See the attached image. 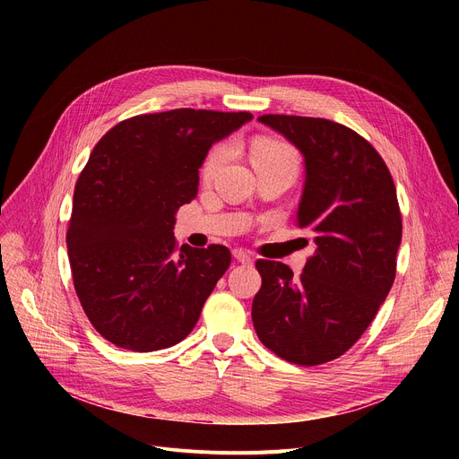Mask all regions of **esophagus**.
Returning <instances> with one entry per match:
<instances>
[{
	"label": "esophagus",
	"mask_w": 459,
	"mask_h": 459,
	"mask_svg": "<svg viewBox=\"0 0 459 459\" xmlns=\"http://www.w3.org/2000/svg\"><path fill=\"white\" fill-rule=\"evenodd\" d=\"M232 255H234V258H236L238 262H242V264H253V255L247 253V251H244V249H234Z\"/></svg>",
	"instance_id": "34e87169"
}]
</instances>
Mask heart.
<instances>
[{"label":"heart","instance_id":"b5f03b06","mask_svg":"<svg viewBox=\"0 0 459 459\" xmlns=\"http://www.w3.org/2000/svg\"><path fill=\"white\" fill-rule=\"evenodd\" d=\"M229 156H230V147L227 143L215 144L203 163V169H201L203 178L212 180L217 173H220V169L227 163ZM249 156L256 171H260V169H272V167L298 169L296 151L290 147V144L281 139H273V137L255 139L249 147Z\"/></svg>","mask_w":459,"mask_h":459}]
</instances>
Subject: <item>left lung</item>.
Returning a JSON list of instances; mask_svg holds the SVG:
<instances>
[{
    "mask_svg": "<svg viewBox=\"0 0 459 459\" xmlns=\"http://www.w3.org/2000/svg\"><path fill=\"white\" fill-rule=\"evenodd\" d=\"M305 158L298 227L315 239L299 279L256 260L260 342L288 363L316 367L346 353L376 318L396 277L402 213L387 165L351 128L327 118L262 115Z\"/></svg>",
    "mask_w": 459,
    "mask_h": 459,
    "instance_id": "left-lung-1",
    "label": "left lung"
}]
</instances>
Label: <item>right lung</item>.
<instances>
[{
  "label": "right lung",
  "instance_id": "obj_1",
  "mask_svg": "<svg viewBox=\"0 0 459 459\" xmlns=\"http://www.w3.org/2000/svg\"><path fill=\"white\" fill-rule=\"evenodd\" d=\"M253 115L171 109L113 126L82 171L66 230L76 294L92 327L132 351L175 346L230 266L225 246H177L175 213L197 197L215 141Z\"/></svg>",
  "mask_w": 459,
  "mask_h": 459
}]
</instances>
